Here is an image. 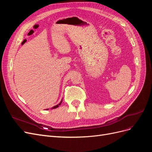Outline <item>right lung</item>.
<instances>
[{"label": "right lung", "mask_w": 152, "mask_h": 152, "mask_svg": "<svg viewBox=\"0 0 152 152\" xmlns=\"http://www.w3.org/2000/svg\"><path fill=\"white\" fill-rule=\"evenodd\" d=\"M61 103H62V100L61 101V102H60V103L59 104H58V105H56V106H54V107H53V108H52V109H54V108H58V107H59V105H60L61 104Z\"/></svg>", "instance_id": "right-lung-1"}]
</instances>
